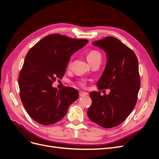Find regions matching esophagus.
Segmentation results:
<instances>
[{"mask_svg":"<svg viewBox=\"0 0 159 159\" xmlns=\"http://www.w3.org/2000/svg\"><path fill=\"white\" fill-rule=\"evenodd\" d=\"M79 93H80V97H85V96L88 95V93L87 92H84V91H80Z\"/></svg>","mask_w":159,"mask_h":159,"instance_id":"obj_1","label":"esophagus"}]
</instances>
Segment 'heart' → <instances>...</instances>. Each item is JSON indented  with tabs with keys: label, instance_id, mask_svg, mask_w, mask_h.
I'll use <instances>...</instances> for the list:
<instances>
[{
	"label": "heart",
	"instance_id": "heart-1",
	"mask_svg": "<svg viewBox=\"0 0 159 159\" xmlns=\"http://www.w3.org/2000/svg\"><path fill=\"white\" fill-rule=\"evenodd\" d=\"M97 58H101V55L99 53L96 51V50H91L89 51L88 54H87V60L89 62L91 61H92L93 60H95ZM71 64V61H69L68 62V67L70 66ZM78 84L80 86L81 88H85L86 86V84H87V81H86L85 80L82 79V80H80L79 81H78Z\"/></svg>",
	"mask_w": 159,
	"mask_h": 159
}]
</instances>
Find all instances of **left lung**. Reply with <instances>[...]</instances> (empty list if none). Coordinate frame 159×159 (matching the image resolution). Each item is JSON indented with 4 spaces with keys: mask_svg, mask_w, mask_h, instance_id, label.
<instances>
[{
    "mask_svg": "<svg viewBox=\"0 0 159 159\" xmlns=\"http://www.w3.org/2000/svg\"><path fill=\"white\" fill-rule=\"evenodd\" d=\"M92 44L103 49L107 56L106 66L97 84L98 89L111 91L103 96L100 91L89 93L92 103L88 115L98 125L112 128L123 122L136 105L141 86L138 60L131 49L113 36Z\"/></svg>",
    "mask_w": 159,
    "mask_h": 159,
    "instance_id": "1",
    "label": "left lung"
}]
</instances>
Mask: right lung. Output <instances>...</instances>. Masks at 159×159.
Here are the masks:
<instances>
[{"label": "right lung", "mask_w": 159, "mask_h": 159, "mask_svg": "<svg viewBox=\"0 0 159 159\" xmlns=\"http://www.w3.org/2000/svg\"><path fill=\"white\" fill-rule=\"evenodd\" d=\"M88 40H78L52 34L42 38L30 49L19 74L21 102L30 117L49 125L60 121L70 105L79 98L78 90L52 87L61 79L70 56L83 48Z\"/></svg>", "instance_id": "add662e5"}]
</instances>
